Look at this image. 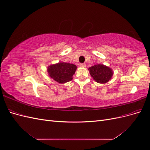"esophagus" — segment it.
Masks as SVG:
<instances>
[{
    "mask_svg": "<svg viewBox=\"0 0 150 150\" xmlns=\"http://www.w3.org/2000/svg\"><path fill=\"white\" fill-rule=\"evenodd\" d=\"M86 64L85 63H81V64H80V66L81 67H86Z\"/></svg>",
    "mask_w": 150,
    "mask_h": 150,
    "instance_id": "34e87169",
    "label": "esophagus"
}]
</instances>
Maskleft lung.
<instances>
[{"label":"left lung","instance_id":"obj_1","mask_svg":"<svg viewBox=\"0 0 150 150\" xmlns=\"http://www.w3.org/2000/svg\"><path fill=\"white\" fill-rule=\"evenodd\" d=\"M90 74L94 80L99 83H106L110 80L113 74L111 68L103 64H96L89 68Z\"/></svg>","mask_w":150,"mask_h":150}]
</instances>
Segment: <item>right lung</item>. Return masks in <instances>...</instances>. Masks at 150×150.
<instances>
[{
	"instance_id": "obj_1",
	"label": "right lung",
	"mask_w": 150,
	"mask_h": 150,
	"mask_svg": "<svg viewBox=\"0 0 150 150\" xmlns=\"http://www.w3.org/2000/svg\"><path fill=\"white\" fill-rule=\"evenodd\" d=\"M76 69L77 67L74 64L59 62L49 66L47 71L50 77L54 81L59 83H65L72 80Z\"/></svg>"
}]
</instances>
